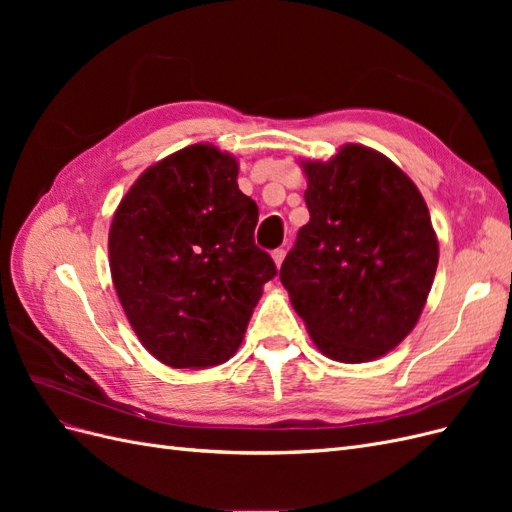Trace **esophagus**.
<instances>
[{
    "instance_id": "34e87169",
    "label": "esophagus",
    "mask_w": 512,
    "mask_h": 512,
    "mask_svg": "<svg viewBox=\"0 0 512 512\" xmlns=\"http://www.w3.org/2000/svg\"><path fill=\"white\" fill-rule=\"evenodd\" d=\"M273 262H275V265L277 267H282V262H284V258H286V252L282 250V247H280V250H273Z\"/></svg>"
}]
</instances>
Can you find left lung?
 <instances>
[{"mask_svg":"<svg viewBox=\"0 0 512 512\" xmlns=\"http://www.w3.org/2000/svg\"><path fill=\"white\" fill-rule=\"evenodd\" d=\"M303 170L309 222L280 280L322 354L374 361L404 342L425 307L438 269L429 209L404 170L363 145Z\"/></svg>","mask_w":512,"mask_h":512,"instance_id":"1","label":"left lung"}]
</instances>
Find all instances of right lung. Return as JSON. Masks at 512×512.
Instances as JSON below:
<instances>
[{"label":"right lung","mask_w":512,"mask_h":512,"mask_svg":"<svg viewBox=\"0 0 512 512\" xmlns=\"http://www.w3.org/2000/svg\"><path fill=\"white\" fill-rule=\"evenodd\" d=\"M237 175L228 153L190 145L149 166L115 211L108 256L117 297L141 344L168 367L228 361L277 275L254 243L258 207Z\"/></svg>","instance_id":"1"}]
</instances>
